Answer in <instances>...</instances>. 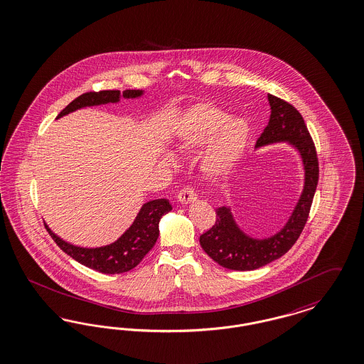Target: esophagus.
Here are the masks:
<instances>
[{"instance_id": "1", "label": "esophagus", "mask_w": 364, "mask_h": 364, "mask_svg": "<svg viewBox=\"0 0 364 364\" xmlns=\"http://www.w3.org/2000/svg\"><path fill=\"white\" fill-rule=\"evenodd\" d=\"M178 200H179L181 204H190V203H193V201L197 200V194H196V191H194L193 188L186 186V188L179 190V193H178Z\"/></svg>"}]
</instances>
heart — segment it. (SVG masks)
I'll return each instance as SVG.
<instances>
[{"mask_svg": "<svg viewBox=\"0 0 364 364\" xmlns=\"http://www.w3.org/2000/svg\"><path fill=\"white\" fill-rule=\"evenodd\" d=\"M250 136L252 127L245 118H230L228 112L209 103L191 106L176 129L178 142L183 148L193 149L208 142L201 155V166L209 174H220L237 164Z\"/></svg>", "mask_w": 364, "mask_h": 364, "instance_id": "obj_1", "label": "heart"}]
</instances>
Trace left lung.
Listing matches in <instances>:
<instances>
[{"label": "left lung", "mask_w": 364, "mask_h": 364, "mask_svg": "<svg viewBox=\"0 0 364 364\" xmlns=\"http://www.w3.org/2000/svg\"><path fill=\"white\" fill-rule=\"evenodd\" d=\"M270 118L257 140V148L288 141L301 154L304 186L298 204L284 227L273 237L257 239L246 235L232 218L230 208L216 209V222L200 237V245L215 262L232 270H254L284 255L301 237L316 194L319 167L316 145L301 112L277 96L268 94Z\"/></svg>", "instance_id": "1"}]
</instances>
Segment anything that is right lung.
Listing matches in <instances>:
<instances>
[{"mask_svg": "<svg viewBox=\"0 0 364 364\" xmlns=\"http://www.w3.org/2000/svg\"><path fill=\"white\" fill-rule=\"evenodd\" d=\"M141 95L142 91L139 90H127L122 92V96L127 99L139 97ZM119 97H121L119 91L85 92L79 97H76L73 102H70L58 114L57 118H61L72 111L79 110L87 106L115 103L119 100ZM171 209L173 206L166 198H159V200L145 203L140 209L137 218L134 219L133 224L127 228L122 237L117 239L111 245L95 247V249H87V247H79V246L70 245L61 237H57L48 228V224H45V227L50 237H53V240L58 245V247L68 255H70L73 259H76L81 265L94 269L105 274H118V273H125L130 269L136 268L141 262L142 258L155 246L159 237L160 218L167 212H170Z\"/></svg>", "mask_w": 364, "mask_h": 364, "instance_id": "1", "label": "right lung"}]
</instances>
